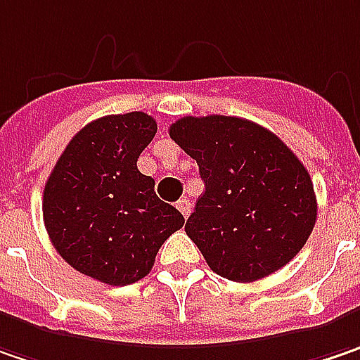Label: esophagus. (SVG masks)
I'll return each instance as SVG.
<instances>
[{"label":"esophagus","instance_id":"esophagus-1","mask_svg":"<svg viewBox=\"0 0 360 360\" xmlns=\"http://www.w3.org/2000/svg\"><path fill=\"white\" fill-rule=\"evenodd\" d=\"M177 210H179L181 213H183V217L187 219L189 213H191V203H189L187 199H179V201H177Z\"/></svg>","mask_w":360,"mask_h":360}]
</instances>
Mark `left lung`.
Here are the masks:
<instances>
[{"label":"left lung","instance_id":"8db88e82","mask_svg":"<svg viewBox=\"0 0 360 360\" xmlns=\"http://www.w3.org/2000/svg\"><path fill=\"white\" fill-rule=\"evenodd\" d=\"M169 136L199 165L205 193L185 231L211 270L256 282L284 268L316 224L306 167L268 129L224 115L183 117Z\"/></svg>","mask_w":360,"mask_h":360}]
</instances>
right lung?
Returning <instances> with one entry per match:
<instances>
[{"mask_svg": "<svg viewBox=\"0 0 360 360\" xmlns=\"http://www.w3.org/2000/svg\"><path fill=\"white\" fill-rule=\"evenodd\" d=\"M155 133L145 112L96 118L74 134L44 187V224L58 254L108 286L145 278L165 240L185 224L157 197L155 179L136 169Z\"/></svg>", "mask_w": 360, "mask_h": 360, "instance_id": "1", "label": "right lung"}]
</instances>
